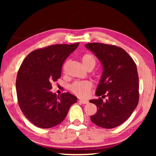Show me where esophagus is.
Wrapping results in <instances>:
<instances>
[{"label": "esophagus", "mask_w": 156, "mask_h": 156, "mask_svg": "<svg viewBox=\"0 0 156 156\" xmlns=\"http://www.w3.org/2000/svg\"><path fill=\"white\" fill-rule=\"evenodd\" d=\"M79 102H80V103H81V104H86L89 103V101L86 99H80V100H79Z\"/></svg>", "instance_id": "34e87169"}]
</instances>
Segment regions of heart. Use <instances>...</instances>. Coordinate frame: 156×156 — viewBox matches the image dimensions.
<instances>
[{"label": "heart", "instance_id": "1", "mask_svg": "<svg viewBox=\"0 0 156 156\" xmlns=\"http://www.w3.org/2000/svg\"><path fill=\"white\" fill-rule=\"evenodd\" d=\"M82 62L84 67L86 69L89 67H94L97 63V59L95 57L91 54H84L82 57ZM91 87V83L88 81H83V82H74L70 86V90L74 94L79 97H85L88 95Z\"/></svg>", "mask_w": 156, "mask_h": 156}]
</instances>
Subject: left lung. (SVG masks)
Listing matches in <instances>:
<instances>
[{
	"mask_svg": "<svg viewBox=\"0 0 156 156\" xmlns=\"http://www.w3.org/2000/svg\"><path fill=\"white\" fill-rule=\"evenodd\" d=\"M101 63L103 72L96 90V95L108 97L91 99L97 112L90 117L98 126L113 129L127 120L136 108L139 99L137 67L133 59L122 48L103 43L86 44Z\"/></svg>",
	"mask_w": 156,
	"mask_h": 156,
	"instance_id": "8db88e82",
	"label": "left lung"
}]
</instances>
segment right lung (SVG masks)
Here are the masks:
<instances>
[{
    "label": "right lung",
    "mask_w": 156,
    "mask_h": 156,
    "mask_svg": "<svg viewBox=\"0 0 156 156\" xmlns=\"http://www.w3.org/2000/svg\"><path fill=\"white\" fill-rule=\"evenodd\" d=\"M79 43L55 44L36 50L27 55L18 70L16 91L25 116L36 126L49 129L65 119L77 98L69 92L57 96L52 84L61 76L62 66Z\"/></svg>",
    "instance_id": "add662e5"
}]
</instances>
